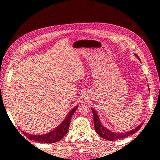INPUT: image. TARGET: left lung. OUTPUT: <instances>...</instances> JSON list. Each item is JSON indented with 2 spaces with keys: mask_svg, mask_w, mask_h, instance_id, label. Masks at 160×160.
<instances>
[{
  "mask_svg": "<svg viewBox=\"0 0 160 160\" xmlns=\"http://www.w3.org/2000/svg\"><path fill=\"white\" fill-rule=\"evenodd\" d=\"M135 56H137V58L140 61V58L135 54ZM92 112L93 115V121H94V127L95 129L97 132V133L101 137H102L104 139H106L109 141H113L115 140H120L121 138H124L126 137H128L130 135H132L134 134L137 131H138L142 126L143 125V122H142V124H140L139 126H138L136 128L129 131L128 132H112L108 129L106 128L102 124L99 120V115H98L97 112L94 109H92Z\"/></svg>",
  "mask_w": 160,
  "mask_h": 160,
  "instance_id": "1",
  "label": "left lung"
}]
</instances>
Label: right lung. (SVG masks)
Masks as SVG:
<instances>
[{
    "label": "right lung",
    "mask_w": 160,
    "mask_h": 160,
    "mask_svg": "<svg viewBox=\"0 0 160 160\" xmlns=\"http://www.w3.org/2000/svg\"><path fill=\"white\" fill-rule=\"evenodd\" d=\"M78 107V106H76L73 109H72V110H70V112L67 115L65 119L61 123L59 126L51 132L40 135H33L23 131H22V132L29 140H34L38 142L47 143L57 142L61 138H63V137H65V134L68 132L71 118L76 112Z\"/></svg>",
    "instance_id": "obj_1"
}]
</instances>
